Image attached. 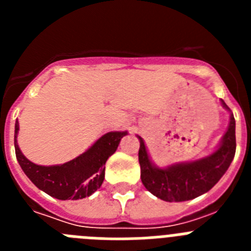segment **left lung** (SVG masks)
Listing matches in <instances>:
<instances>
[{"label": "left lung", "mask_w": 251, "mask_h": 251, "mask_svg": "<svg viewBox=\"0 0 251 251\" xmlns=\"http://www.w3.org/2000/svg\"><path fill=\"white\" fill-rule=\"evenodd\" d=\"M225 109L229 106L221 100ZM139 139L138 159L141 179L151 194L167 202H181L201 196L210 191L224 176L232 162L236 150L235 119L230 112V123L220 145L210 156L185 163H176L166 168L153 165L147 153L145 142Z\"/></svg>", "instance_id": "obj_1"}]
</instances>
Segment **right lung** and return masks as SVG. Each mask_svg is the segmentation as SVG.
I'll return each instance as SVG.
<instances>
[{"mask_svg":"<svg viewBox=\"0 0 251 251\" xmlns=\"http://www.w3.org/2000/svg\"><path fill=\"white\" fill-rule=\"evenodd\" d=\"M19 122L15 124V152L22 171L37 188L57 200H80L101 186L106 159L118 148L127 132H109L88 151L64 165L40 166L28 161L17 145Z\"/></svg>","mask_w":251,"mask_h":251,"instance_id":"obj_1","label":"right lung"}]
</instances>
